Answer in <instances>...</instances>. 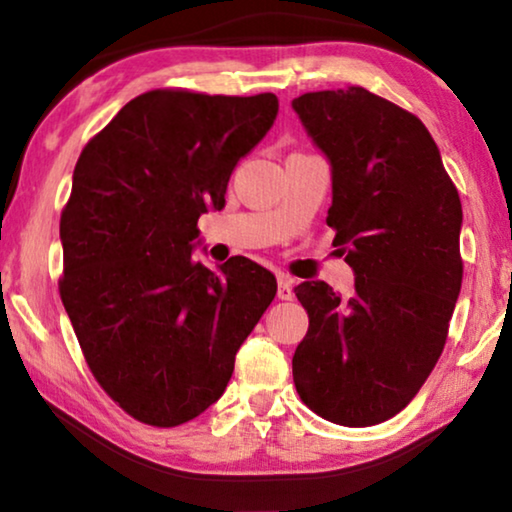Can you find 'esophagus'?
<instances>
[{
	"instance_id": "34e87169",
	"label": "esophagus",
	"mask_w": 512,
	"mask_h": 512,
	"mask_svg": "<svg viewBox=\"0 0 512 512\" xmlns=\"http://www.w3.org/2000/svg\"><path fill=\"white\" fill-rule=\"evenodd\" d=\"M293 286H296V282H293L291 277H286V275L279 277L277 298H279V300H291V298H293Z\"/></svg>"
}]
</instances>
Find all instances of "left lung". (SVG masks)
Listing matches in <instances>:
<instances>
[{
    "label": "left lung",
    "mask_w": 512,
    "mask_h": 512,
    "mask_svg": "<svg viewBox=\"0 0 512 512\" xmlns=\"http://www.w3.org/2000/svg\"><path fill=\"white\" fill-rule=\"evenodd\" d=\"M331 165L326 223L354 293L296 286L310 328L293 354L303 403L342 426L387 422L436 366L461 291V200L417 116L352 86L291 102Z\"/></svg>",
    "instance_id": "left-lung-1"
}]
</instances>
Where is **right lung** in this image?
I'll use <instances>...</instances> for the list:
<instances>
[{
	"instance_id": "add662e5",
	"label": "right lung",
	"mask_w": 512,
	"mask_h": 512,
	"mask_svg": "<svg viewBox=\"0 0 512 512\" xmlns=\"http://www.w3.org/2000/svg\"><path fill=\"white\" fill-rule=\"evenodd\" d=\"M272 93L151 90L81 151L60 219L62 305L100 387L139 422L179 426L221 398L277 293L263 265L193 258L240 158L275 123Z\"/></svg>"
}]
</instances>
